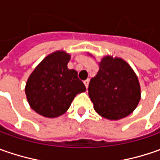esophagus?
I'll return each mask as SVG.
<instances>
[{"label":"esophagus","mask_w":160,"mask_h":160,"mask_svg":"<svg viewBox=\"0 0 160 160\" xmlns=\"http://www.w3.org/2000/svg\"><path fill=\"white\" fill-rule=\"evenodd\" d=\"M83 83H84V85H85V87H86V89H87V88H88V85H89V80L87 79V80L83 81Z\"/></svg>","instance_id":"34e87169"}]
</instances>
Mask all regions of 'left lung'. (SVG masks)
Listing matches in <instances>:
<instances>
[{"instance_id": "obj_1", "label": "left lung", "mask_w": 160, "mask_h": 160, "mask_svg": "<svg viewBox=\"0 0 160 160\" xmlns=\"http://www.w3.org/2000/svg\"><path fill=\"white\" fill-rule=\"evenodd\" d=\"M88 94L100 116L118 120L136 108L141 87L136 74L125 59L107 55L99 62V71L90 81Z\"/></svg>"}]
</instances>
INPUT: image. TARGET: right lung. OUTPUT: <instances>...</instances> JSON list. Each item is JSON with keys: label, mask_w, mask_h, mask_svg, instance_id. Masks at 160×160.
Returning a JSON list of instances; mask_svg holds the SVG:
<instances>
[{"label": "right lung", "mask_w": 160, "mask_h": 160, "mask_svg": "<svg viewBox=\"0 0 160 160\" xmlns=\"http://www.w3.org/2000/svg\"><path fill=\"white\" fill-rule=\"evenodd\" d=\"M70 54L57 51L43 58L28 77L25 92L32 109L45 118L59 117L85 86L75 69H68Z\"/></svg>", "instance_id": "add662e5"}]
</instances>
